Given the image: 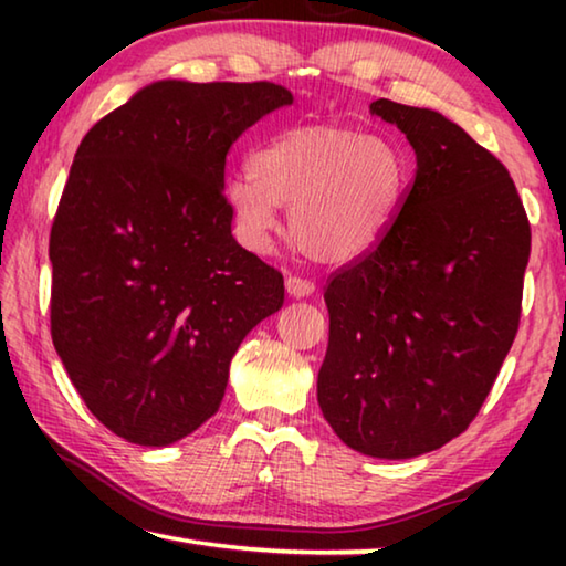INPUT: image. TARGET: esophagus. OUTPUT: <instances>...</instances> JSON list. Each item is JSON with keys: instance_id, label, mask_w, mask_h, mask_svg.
<instances>
[{"instance_id": "obj_1", "label": "esophagus", "mask_w": 566, "mask_h": 566, "mask_svg": "<svg viewBox=\"0 0 566 566\" xmlns=\"http://www.w3.org/2000/svg\"><path fill=\"white\" fill-rule=\"evenodd\" d=\"M286 292H290V296H310L314 292V282L312 280H304V276H296V274H290L286 276Z\"/></svg>"}]
</instances>
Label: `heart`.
Returning a JSON list of instances; mask_svg holds the SVG:
<instances>
[{
	"mask_svg": "<svg viewBox=\"0 0 566 566\" xmlns=\"http://www.w3.org/2000/svg\"><path fill=\"white\" fill-rule=\"evenodd\" d=\"M411 185L397 142L334 122H302L272 134L249 157V171L227 181L237 232L270 252L290 212L294 247L322 264L369 254L395 224Z\"/></svg>",
	"mask_w": 566,
	"mask_h": 566,
	"instance_id": "obj_1",
	"label": "heart"
}]
</instances>
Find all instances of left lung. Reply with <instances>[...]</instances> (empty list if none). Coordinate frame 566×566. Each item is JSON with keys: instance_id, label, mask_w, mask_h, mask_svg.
I'll return each mask as SVG.
<instances>
[{"instance_id": "8db88e82", "label": "left lung", "mask_w": 566, "mask_h": 566, "mask_svg": "<svg viewBox=\"0 0 566 566\" xmlns=\"http://www.w3.org/2000/svg\"><path fill=\"white\" fill-rule=\"evenodd\" d=\"M417 171L385 239L324 286L317 399L344 444L379 459L444 447L472 424L522 317L532 229L510 171L439 112L377 99Z\"/></svg>"}]
</instances>
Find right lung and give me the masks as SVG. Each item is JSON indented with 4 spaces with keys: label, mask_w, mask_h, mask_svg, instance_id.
I'll list each match as a JSON object with an SVG mask.
<instances>
[{
    "label": "right lung",
    "mask_w": 566,
    "mask_h": 566,
    "mask_svg": "<svg viewBox=\"0 0 566 566\" xmlns=\"http://www.w3.org/2000/svg\"><path fill=\"white\" fill-rule=\"evenodd\" d=\"M274 82H155L84 134L56 207L52 342L84 405L165 447L222 405L247 332L284 276L232 237L227 155L292 104Z\"/></svg>",
    "instance_id": "1"
}]
</instances>
